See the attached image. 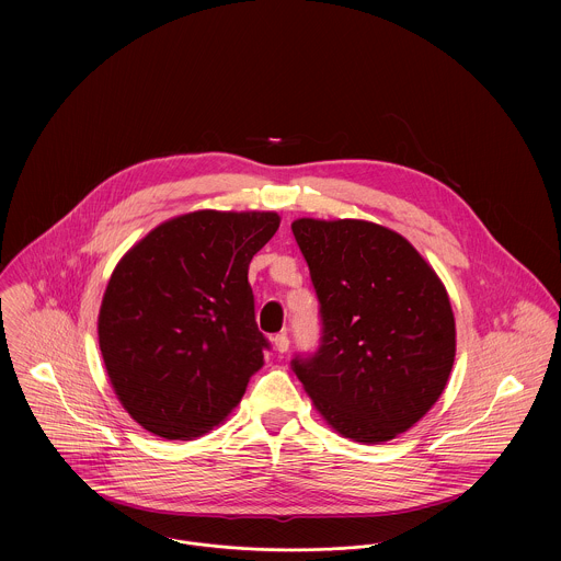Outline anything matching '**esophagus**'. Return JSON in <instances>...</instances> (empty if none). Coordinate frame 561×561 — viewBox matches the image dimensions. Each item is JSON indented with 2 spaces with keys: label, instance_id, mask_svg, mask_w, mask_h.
Returning <instances> with one entry per match:
<instances>
[{
  "label": "esophagus",
  "instance_id": "esophagus-1",
  "mask_svg": "<svg viewBox=\"0 0 561 561\" xmlns=\"http://www.w3.org/2000/svg\"><path fill=\"white\" fill-rule=\"evenodd\" d=\"M272 343H274V350H276L278 354H285V352L289 350V336H287V332L276 334V336L272 339Z\"/></svg>",
  "mask_w": 561,
  "mask_h": 561
}]
</instances>
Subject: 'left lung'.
Here are the masks:
<instances>
[{
  "label": "left lung",
  "instance_id": "1",
  "mask_svg": "<svg viewBox=\"0 0 561 561\" xmlns=\"http://www.w3.org/2000/svg\"><path fill=\"white\" fill-rule=\"evenodd\" d=\"M291 231L323 325L318 354L291 367L336 434L387 443L447 387L456 358L447 289L410 241L376 222L298 218Z\"/></svg>",
  "mask_w": 561,
  "mask_h": 561
}]
</instances>
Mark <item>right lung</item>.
I'll return each mask as SVG.
<instances>
[{
    "instance_id": "1",
    "label": "right lung",
    "mask_w": 561,
    "mask_h": 561,
    "mask_svg": "<svg viewBox=\"0 0 561 561\" xmlns=\"http://www.w3.org/2000/svg\"><path fill=\"white\" fill-rule=\"evenodd\" d=\"M276 211L201 209L170 218L116 263L99 309V347L129 416L165 440L220 425L263 367L248 283Z\"/></svg>"
}]
</instances>
